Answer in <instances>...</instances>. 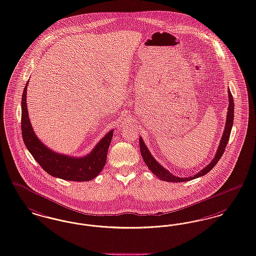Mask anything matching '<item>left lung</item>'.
Segmentation results:
<instances>
[{"mask_svg":"<svg viewBox=\"0 0 256 256\" xmlns=\"http://www.w3.org/2000/svg\"><path fill=\"white\" fill-rule=\"evenodd\" d=\"M228 112H226V121L225 130L223 132V136L221 138V141L219 144L218 150L216 152L214 160L208 164L206 168H204L202 170H200L198 174H194V176H190V177H177L172 174H170L168 170H166L164 166H162L159 164L155 159L154 156L150 154V150H148L146 146L144 143L143 139L140 137L139 144H140V150H141V155L143 157L144 162V164L148 166V168L150 170V172L156 175L158 178H160L163 181L166 182H172V183H179V182H186V181H190L194 180L195 178L201 177L203 175H206L208 172H210L215 164H217V162L220 160V158L222 157V155L224 154L226 146L228 142L230 139V135L232 132V124H234V98L232 95V92L228 90Z\"/></svg>","mask_w":256,"mask_h":256,"instance_id":"1","label":"left lung"}]
</instances>
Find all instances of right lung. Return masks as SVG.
Returning a JSON list of instances; mask_svg holds the SVG:
<instances>
[{"instance_id":"obj_1","label":"right lung","mask_w":256,"mask_h":256,"mask_svg":"<svg viewBox=\"0 0 256 256\" xmlns=\"http://www.w3.org/2000/svg\"><path fill=\"white\" fill-rule=\"evenodd\" d=\"M26 82L22 97V134L24 143L34 159L53 177L68 181H90L102 172L106 162V154L112 139L113 130L106 133L100 142L84 157L75 158L57 154L38 139L31 126L26 106Z\"/></svg>"}]
</instances>
